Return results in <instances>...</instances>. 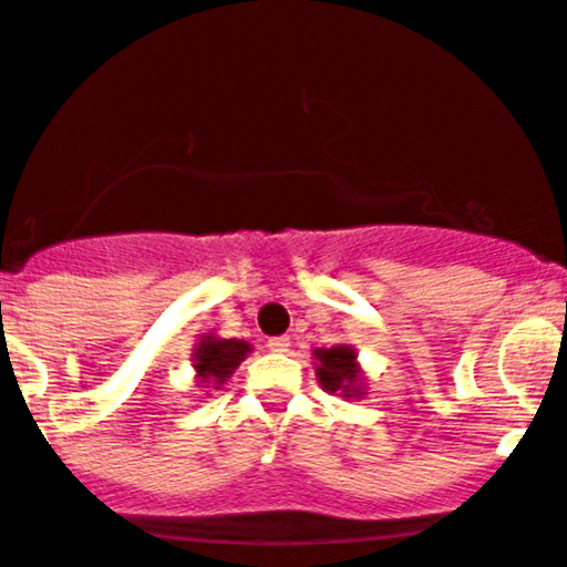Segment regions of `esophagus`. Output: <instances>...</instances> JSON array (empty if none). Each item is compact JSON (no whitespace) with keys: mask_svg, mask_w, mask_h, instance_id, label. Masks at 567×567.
Segmentation results:
<instances>
[{"mask_svg":"<svg viewBox=\"0 0 567 567\" xmlns=\"http://www.w3.org/2000/svg\"><path fill=\"white\" fill-rule=\"evenodd\" d=\"M268 349H271V352H288V349H290V338L288 336L271 338V341H268Z\"/></svg>","mask_w":567,"mask_h":567,"instance_id":"obj_1","label":"esophagus"}]
</instances>
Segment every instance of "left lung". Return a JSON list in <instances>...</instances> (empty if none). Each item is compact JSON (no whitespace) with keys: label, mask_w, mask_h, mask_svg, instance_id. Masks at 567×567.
Listing matches in <instances>:
<instances>
[{"label":"left lung","mask_w":567,"mask_h":567,"mask_svg":"<svg viewBox=\"0 0 567 567\" xmlns=\"http://www.w3.org/2000/svg\"><path fill=\"white\" fill-rule=\"evenodd\" d=\"M316 378H319L321 389L330 391V394L341 396H361L363 394V378L361 367H358V355L352 347H338L330 349H316Z\"/></svg>","instance_id":"1"}]
</instances>
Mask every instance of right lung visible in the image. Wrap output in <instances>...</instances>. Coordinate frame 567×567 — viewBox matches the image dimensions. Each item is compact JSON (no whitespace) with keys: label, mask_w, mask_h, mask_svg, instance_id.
Returning <instances> with one entry per match:
<instances>
[{"label":"right lung","mask_w":567,"mask_h":567,"mask_svg":"<svg viewBox=\"0 0 567 567\" xmlns=\"http://www.w3.org/2000/svg\"><path fill=\"white\" fill-rule=\"evenodd\" d=\"M248 352H251L248 341L204 336L193 352L195 378H198V383H226V378L235 374V369L240 367ZM200 389H206V385H200Z\"/></svg>","instance_id":"obj_1"}]
</instances>
